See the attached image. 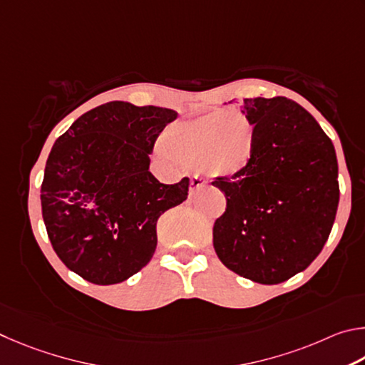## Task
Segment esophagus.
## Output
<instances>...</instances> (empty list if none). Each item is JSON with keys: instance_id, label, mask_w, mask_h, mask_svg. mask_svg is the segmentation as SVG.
Masks as SVG:
<instances>
[{"instance_id": "1", "label": "esophagus", "mask_w": 365, "mask_h": 365, "mask_svg": "<svg viewBox=\"0 0 365 365\" xmlns=\"http://www.w3.org/2000/svg\"><path fill=\"white\" fill-rule=\"evenodd\" d=\"M203 184L205 181H202V178H190V182H189V192L190 195H194L197 190H200L203 187Z\"/></svg>"}]
</instances>
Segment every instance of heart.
<instances>
[{"label": "heart", "instance_id": "b5f03b06", "mask_svg": "<svg viewBox=\"0 0 365 365\" xmlns=\"http://www.w3.org/2000/svg\"><path fill=\"white\" fill-rule=\"evenodd\" d=\"M162 145L178 162L199 165L208 176H232L252 162L257 134L245 118L226 125L225 115L210 113L171 126Z\"/></svg>", "mask_w": 365, "mask_h": 365}]
</instances>
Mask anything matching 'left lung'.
I'll return each mask as SVG.
<instances>
[{
    "label": "left lung",
    "mask_w": 365,
    "mask_h": 365,
    "mask_svg": "<svg viewBox=\"0 0 365 365\" xmlns=\"http://www.w3.org/2000/svg\"><path fill=\"white\" fill-rule=\"evenodd\" d=\"M242 113L257 145L245 170L212 182L227 200L213 247L227 269L274 285L304 271L329 239L340 200L336 153L295 101L244 99Z\"/></svg>",
    "instance_id": "8db88e82"
}]
</instances>
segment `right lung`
<instances>
[{
	"mask_svg": "<svg viewBox=\"0 0 365 365\" xmlns=\"http://www.w3.org/2000/svg\"><path fill=\"white\" fill-rule=\"evenodd\" d=\"M171 108L112 101L83 113L56 140L41 184V212L54 252L96 285L123 282L149 263L157 221L187 199L189 178L162 184L149 153Z\"/></svg>",
	"mask_w": 365,
	"mask_h": 365,
	"instance_id": "right-lung-1",
	"label": "right lung"
}]
</instances>
